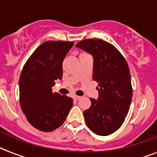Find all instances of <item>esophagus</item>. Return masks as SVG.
<instances>
[{"mask_svg": "<svg viewBox=\"0 0 157 157\" xmlns=\"http://www.w3.org/2000/svg\"><path fill=\"white\" fill-rule=\"evenodd\" d=\"M80 98H81V97H79V96H75L74 98H73V99H74L75 101H78Z\"/></svg>", "mask_w": 157, "mask_h": 157, "instance_id": "obj_1", "label": "esophagus"}]
</instances>
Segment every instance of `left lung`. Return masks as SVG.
I'll return each instance as SVG.
<instances>
[{
  "label": "left lung",
  "mask_w": 157,
  "mask_h": 157,
  "mask_svg": "<svg viewBox=\"0 0 157 157\" xmlns=\"http://www.w3.org/2000/svg\"><path fill=\"white\" fill-rule=\"evenodd\" d=\"M75 46L93 56V79L99 86L98 100L90 98V108L83 112L86 123L96 134L109 135L121 127L131 103L128 65L116 47L102 40H83Z\"/></svg>",
  "instance_id": "left-lung-1"
}]
</instances>
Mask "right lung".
<instances>
[{"mask_svg":"<svg viewBox=\"0 0 157 157\" xmlns=\"http://www.w3.org/2000/svg\"><path fill=\"white\" fill-rule=\"evenodd\" d=\"M73 45V41H45L23 67L19 81L20 105L37 130L49 132L60 127L73 105L72 98L52 91L55 81L62 79L63 61Z\"/></svg>","mask_w":157,"mask_h":157,"instance_id":"add662e5","label":"right lung"}]
</instances>
